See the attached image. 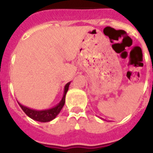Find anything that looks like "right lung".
Here are the masks:
<instances>
[{
  "mask_svg": "<svg viewBox=\"0 0 153 153\" xmlns=\"http://www.w3.org/2000/svg\"><path fill=\"white\" fill-rule=\"evenodd\" d=\"M70 83L71 82H68L65 86L64 93H63V97H62V100L60 101L59 103L56 106L53 107L51 109H44V110H36V109L27 108V107L20 104L19 102L18 103L20 105V108L23 109V111L25 112V114H27L29 117H31V118L35 120V121H40V122H48V121H50L56 117V116L59 114L61 109H62V108L64 105L65 97H66V94H67V91H68V88H69Z\"/></svg>",
  "mask_w": 153,
  "mask_h": 153,
  "instance_id": "right-lung-1",
  "label": "right lung"
}]
</instances>
